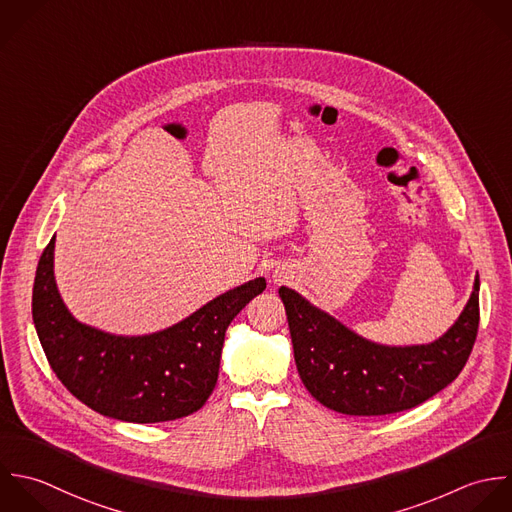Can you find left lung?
Masks as SVG:
<instances>
[{
	"mask_svg": "<svg viewBox=\"0 0 512 512\" xmlns=\"http://www.w3.org/2000/svg\"><path fill=\"white\" fill-rule=\"evenodd\" d=\"M479 275L457 323L437 341L413 347L371 343L335 317L281 287L299 377L327 409L377 417L413 409L451 385L479 331Z\"/></svg>",
	"mask_w": 512,
	"mask_h": 512,
	"instance_id": "obj_1",
	"label": "left lung"
}]
</instances>
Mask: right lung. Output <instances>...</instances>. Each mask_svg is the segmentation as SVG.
Wrapping results in <instances>:
<instances>
[{"label": "right lung", "instance_id": "add662e5", "mask_svg": "<svg viewBox=\"0 0 512 512\" xmlns=\"http://www.w3.org/2000/svg\"><path fill=\"white\" fill-rule=\"evenodd\" d=\"M55 237L43 249L31 297L33 325L63 387L103 417L163 423L199 411L219 377L225 331L265 289L257 277L181 323L143 337L109 335L71 317L53 277Z\"/></svg>", "mask_w": 512, "mask_h": 512}]
</instances>
